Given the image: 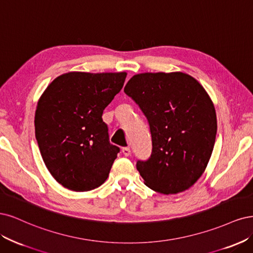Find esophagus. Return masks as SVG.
I'll list each match as a JSON object with an SVG mask.
<instances>
[{
	"mask_svg": "<svg viewBox=\"0 0 253 253\" xmlns=\"http://www.w3.org/2000/svg\"><path fill=\"white\" fill-rule=\"evenodd\" d=\"M122 152H123L125 157H128V156H130V152H131V151H130L129 147H123V148H122Z\"/></svg>",
	"mask_w": 253,
	"mask_h": 253,
	"instance_id": "34e87169",
	"label": "esophagus"
}]
</instances>
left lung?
Listing matches in <instances>:
<instances>
[{"label": "left lung", "instance_id": "8db88e82", "mask_svg": "<svg viewBox=\"0 0 253 253\" xmlns=\"http://www.w3.org/2000/svg\"><path fill=\"white\" fill-rule=\"evenodd\" d=\"M124 92L150 128V157L136 162L146 186L163 194L190 188L205 170L216 136L215 109L205 89L183 72H147L130 79Z\"/></svg>", "mask_w": 253, "mask_h": 253}]
</instances>
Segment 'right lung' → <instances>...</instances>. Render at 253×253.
<instances>
[{"mask_svg": "<svg viewBox=\"0 0 253 253\" xmlns=\"http://www.w3.org/2000/svg\"><path fill=\"white\" fill-rule=\"evenodd\" d=\"M126 72H68L54 79L38 103L36 138L55 181L73 191L101 186L120 148L109 142L104 109L123 88Z\"/></svg>", "mask_w": 253, "mask_h": 253, "instance_id": "add662e5", "label": "right lung"}]
</instances>
